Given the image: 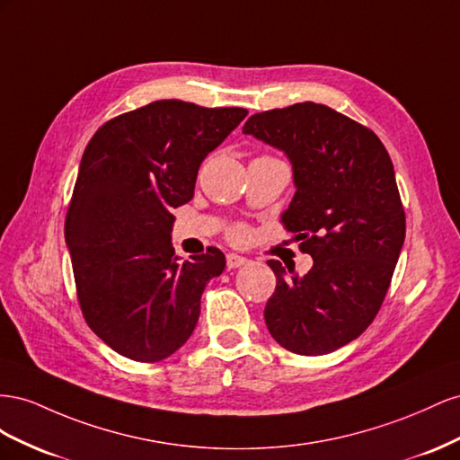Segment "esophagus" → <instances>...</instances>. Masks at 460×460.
<instances>
[{
  "instance_id": "esophagus-1",
  "label": "esophagus",
  "mask_w": 460,
  "mask_h": 460,
  "mask_svg": "<svg viewBox=\"0 0 460 460\" xmlns=\"http://www.w3.org/2000/svg\"><path fill=\"white\" fill-rule=\"evenodd\" d=\"M248 264V258L244 256H239V254H227V268L229 270H234V268H241Z\"/></svg>"
}]
</instances>
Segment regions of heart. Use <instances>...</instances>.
<instances>
[{"label": "heart", "instance_id": "obj_1", "mask_svg": "<svg viewBox=\"0 0 460 460\" xmlns=\"http://www.w3.org/2000/svg\"><path fill=\"white\" fill-rule=\"evenodd\" d=\"M246 237H248V229H246L244 226H237L234 229H231V239H233V241L241 243V241H244Z\"/></svg>", "mask_w": 460, "mask_h": 460}]
</instances>
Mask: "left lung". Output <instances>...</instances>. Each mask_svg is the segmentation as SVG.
Segmentation results:
<instances>
[{
  "label": "left lung",
  "mask_w": 460,
  "mask_h": 460,
  "mask_svg": "<svg viewBox=\"0 0 460 460\" xmlns=\"http://www.w3.org/2000/svg\"><path fill=\"white\" fill-rule=\"evenodd\" d=\"M243 133L291 160L296 192L281 223L314 258L305 278L268 261L278 283L266 325L287 350L320 357L374 322L391 285L406 231L391 157L372 128L314 102L256 113Z\"/></svg>",
  "instance_id": "8db88e82"
}]
</instances>
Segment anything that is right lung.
I'll return each instance as SVG.
<instances>
[{"label":"right lung","instance_id":"right-lung-1","mask_svg":"<svg viewBox=\"0 0 460 460\" xmlns=\"http://www.w3.org/2000/svg\"><path fill=\"white\" fill-rule=\"evenodd\" d=\"M246 115L157 100L113 117L88 142L65 241L88 327L130 360L160 362L185 345L206 283L226 268L216 246L175 256L172 208L192 199L204 157Z\"/></svg>","mask_w":460,"mask_h":460}]
</instances>
